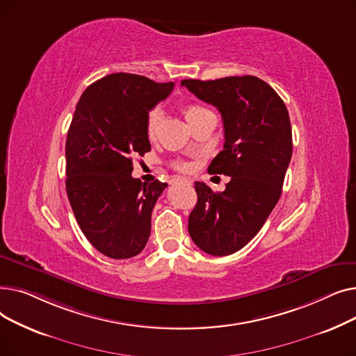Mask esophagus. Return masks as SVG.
<instances>
[{
    "label": "esophagus",
    "instance_id": "obj_1",
    "mask_svg": "<svg viewBox=\"0 0 356 356\" xmlns=\"http://www.w3.org/2000/svg\"><path fill=\"white\" fill-rule=\"evenodd\" d=\"M180 180H181V181H184V183H189V184H191V181H189L188 179H180Z\"/></svg>",
    "mask_w": 356,
    "mask_h": 356
}]
</instances>
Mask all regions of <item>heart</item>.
<instances>
[{
    "instance_id": "obj_1",
    "label": "heart",
    "mask_w": 356,
    "mask_h": 356,
    "mask_svg": "<svg viewBox=\"0 0 356 356\" xmlns=\"http://www.w3.org/2000/svg\"><path fill=\"white\" fill-rule=\"evenodd\" d=\"M181 111H183V115H184L186 121H188L191 125L196 120L203 117L204 114H209V112H211L209 109L203 108L202 105H197V104H186V105L181 106ZM161 121H163V112H161L160 108H153V109H149L147 112V115H145V136H147L148 140H154L159 136ZM175 165H176V168H179V170H188V168H189V164L184 163V161H177Z\"/></svg>"
}]
</instances>
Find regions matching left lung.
I'll use <instances>...</instances> for the list:
<instances>
[{
    "label": "left lung",
    "instance_id": "8db88e82",
    "mask_svg": "<svg viewBox=\"0 0 356 356\" xmlns=\"http://www.w3.org/2000/svg\"><path fill=\"white\" fill-rule=\"evenodd\" d=\"M181 85L220 112L225 143L208 172L231 177L223 192L195 181L189 234L207 254L229 255L259 232L282 196L293 153L289 111L268 83L251 74Z\"/></svg>",
    "mask_w": 356,
    "mask_h": 356
}]
</instances>
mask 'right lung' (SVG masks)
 Wrapping results in <instances>:
<instances>
[{"mask_svg": "<svg viewBox=\"0 0 356 356\" xmlns=\"http://www.w3.org/2000/svg\"><path fill=\"white\" fill-rule=\"evenodd\" d=\"M133 73L89 85L66 140V192L83 235L101 254L138 255L152 232V212L167 183L131 176L133 159L152 149L145 115L173 90Z\"/></svg>", "mask_w": 356, "mask_h": 356, "instance_id": "add662e5", "label": "right lung"}]
</instances>
